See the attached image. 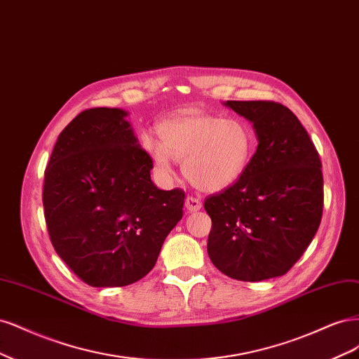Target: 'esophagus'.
<instances>
[{
	"label": "esophagus",
	"mask_w": 359,
	"mask_h": 359,
	"mask_svg": "<svg viewBox=\"0 0 359 359\" xmlns=\"http://www.w3.org/2000/svg\"><path fill=\"white\" fill-rule=\"evenodd\" d=\"M184 205H187V209L189 212H198V210H201V207H203L201 201L198 198H195V196H188Z\"/></svg>",
	"instance_id": "34e87169"
}]
</instances>
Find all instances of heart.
<instances>
[{"instance_id":"heart-1","label":"heart","mask_w":359,"mask_h":359,"mask_svg":"<svg viewBox=\"0 0 359 359\" xmlns=\"http://www.w3.org/2000/svg\"><path fill=\"white\" fill-rule=\"evenodd\" d=\"M159 142L143 137V149L156 170L171 175V159L182 161L187 179L203 191H222L245 172L253 149L249 125L237 118H217L183 110L156 126Z\"/></svg>"}]
</instances>
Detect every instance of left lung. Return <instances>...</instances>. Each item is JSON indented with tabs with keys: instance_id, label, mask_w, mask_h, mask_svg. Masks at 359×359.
<instances>
[{
	"instance_id": "1",
	"label": "left lung",
	"mask_w": 359,
	"mask_h": 359,
	"mask_svg": "<svg viewBox=\"0 0 359 359\" xmlns=\"http://www.w3.org/2000/svg\"><path fill=\"white\" fill-rule=\"evenodd\" d=\"M252 122L258 147L240 179L212 195L207 252L231 279L279 277L302 258L320 224L323 177L319 154L295 114L274 101H226Z\"/></svg>"
}]
</instances>
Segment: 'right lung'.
Returning <instances> with one entry per match:
<instances>
[{
	"instance_id": "1",
	"label": "right lung",
	"mask_w": 359,
	"mask_h": 359,
	"mask_svg": "<svg viewBox=\"0 0 359 359\" xmlns=\"http://www.w3.org/2000/svg\"><path fill=\"white\" fill-rule=\"evenodd\" d=\"M126 116L109 107L77 114L57 137L44 171L52 245L94 287L140 280L183 216L184 192L155 187L152 159Z\"/></svg>"
}]
</instances>
